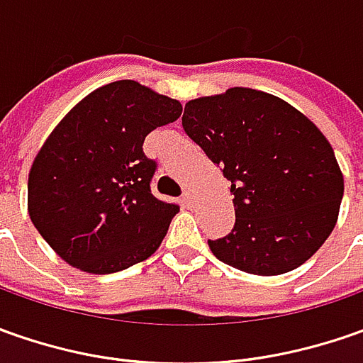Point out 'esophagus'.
Here are the masks:
<instances>
[{
  "instance_id": "1",
  "label": "esophagus",
  "mask_w": 363,
  "mask_h": 363,
  "mask_svg": "<svg viewBox=\"0 0 363 363\" xmlns=\"http://www.w3.org/2000/svg\"><path fill=\"white\" fill-rule=\"evenodd\" d=\"M182 202H184V206H186V208H191V206H194V202H196V198H194V194H191V191H184V196H182Z\"/></svg>"
}]
</instances>
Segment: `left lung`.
Here are the masks:
<instances>
[{
    "label": "left lung",
    "instance_id": "1",
    "mask_svg": "<svg viewBox=\"0 0 363 363\" xmlns=\"http://www.w3.org/2000/svg\"><path fill=\"white\" fill-rule=\"evenodd\" d=\"M184 131L230 179L236 222L214 257L260 277L293 271L333 230L343 174L325 135L269 92L234 86L186 103Z\"/></svg>",
    "mask_w": 363,
    "mask_h": 363
}]
</instances>
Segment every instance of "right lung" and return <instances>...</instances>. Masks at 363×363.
Segmentation results:
<instances>
[{
	"mask_svg": "<svg viewBox=\"0 0 363 363\" xmlns=\"http://www.w3.org/2000/svg\"><path fill=\"white\" fill-rule=\"evenodd\" d=\"M179 115V101L117 80L86 94L54 127L30 167L28 214L62 260L108 274L160 248L179 208L151 194L155 161L143 141Z\"/></svg>",
	"mask_w": 363,
	"mask_h": 363,
	"instance_id": "add662e5",
	"label": "right lung"
}]
</instances>
